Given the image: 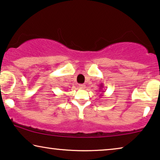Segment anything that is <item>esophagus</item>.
I'll return each mask as SVG.
<instances>
[{"label":"esophagus","mask_w":160,"mask_h":160,"mask_svg":"<svg viewBox=\"0 0 160 160\" xmlns=\"http://www.w3.org/2000/svg\"><path fill=\"white\" fill-rule=\"evenodd\" d=\"M78 87H79V89H84L85 88H86V86H85L84 84H78Z\"/></svg>","instance_id":"obj_1"}]
</instances>
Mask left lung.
I'll return each instance as SVG.
<instances>
[{
  "instance_id": "left-lung-1",
  "label": "left lung",
  "mask_w": 160,
  "mask_h": 160,
  "mask_svg": "<svg viewBox=\"0 0 160 160\" xmlns=\"http://www.w3.org/2000/svg\"><path fill=\"white\" fill-rule=\"evenodd\" d=\"M102 88H103V84H100V92H101V93H100V95H102V94H103V92H105L103 91V90H102Z\"/></svg>"
}]
</instances>
